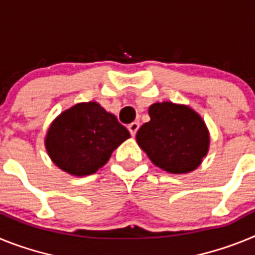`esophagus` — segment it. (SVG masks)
<instances>
[{
    "instance_id": "34e87169",
    "label": "esophagus",
    "mask_w": 255,
    "mask_h": 255,
    "mask_svg": "<svg viewBox=\"0 0 255 255\" xmlns=\"http://www.w3.org/2000/svg\"><path fill=\"white\" fill-rule=\"evenodd\" d=\"M128 129H129V131H130V134H131V136H135V134H136V131H138V129H139V123L134 121V123L129 124V126H128Z\"/></svg>"
}]
</instances>
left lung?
<instances>
[{"label":"left lung","mask_w":255,"mask_h":255,"mask_svg":"<svg viewBox=\"0 0 255 255\" xmlns=\"http://www.w3.org/2000/svg\"><path fill=\"white\" fill-rule=\"evenodd\" d=\"M149 116V123L136 132V141L150 161L170 173L195 170L209 145L202 117L186 106L171 102L152 105Z\"/></svg>","instance_id":"obj_1"}]
</instances>
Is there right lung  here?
Returning a JSON list of instances; mask_svg holds the SVG:
<instances>
[{"label":"right lung","mask_w":255,"mask_h":255,"mask_svg":"<svg viewBox=\"0 0 255 255\" xmlns=\"http://www.w3.org/2000/svg\"><path fill=\"white\" fill-rule=\"evenodd\" d=\"M129 136V130L98 103H79L53 121L46 148L61 170L87 176L102 167Z\"/></svg>","instance_id":"right-lung-1"}]
</instances>
